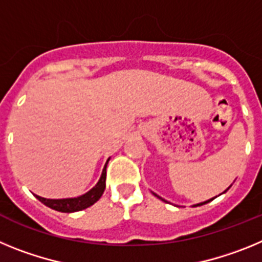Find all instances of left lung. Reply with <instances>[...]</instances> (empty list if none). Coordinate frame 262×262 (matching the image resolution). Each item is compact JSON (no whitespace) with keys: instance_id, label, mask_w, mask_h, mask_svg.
<instances>
[{"instance_id":"left-lung-1","label":"left lung","mask_w":262,"mask_h":262,"mask_svg":"<svg viewBox=\"0 0 262 262\" xmlns=\"http://www.w3.org/2000/svg\"><path fill=\"white\" fill-rule=\"evenodd\" d=\"M228 189H230V187H228ZM228 189H227V190H228ZM227 190H226V191H227ZM226 191H224V193H226ZM154 194H155V193H154ZM155 195H156V196H159V195H157V194H155ZM159 198H160V200H161V201H164V202H166V201H165V200H163V198H161V196H159ZM212 200H214V198H211V200H209V201H205V202L196 203V205H194L193 207H196V206H202V205H206V203H209L210 201H212Z\"/></svg>"}]
</instances>
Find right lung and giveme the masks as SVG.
Masks as SVG:
<instances>
[{
    "label": "right lung",
    "instance_id": "add662e5",
    "mask_svg": "<svg viewBox=\"0 0 262 262\" xmlns=\"http://www.w3.org/2000/svg\"><path fill=\"white\" fill-rule=\"evenodd\" d=\"M108 160L106 161L105 166H103L102 174L99 177L98 182L96 184V186L92 187L88 193L82 194L80 196H75V198H62V200H47V198H43V196L35 195L41 203H45L47 207L50 209L56 210L60 212H76L81 211V210L88 209L92 205L97 202V201L102 196L103 191H105L106 187V166H107Z\"/></svg>",
    "mask_w": 262,
    "mask_h": 262
}]
</instances>
